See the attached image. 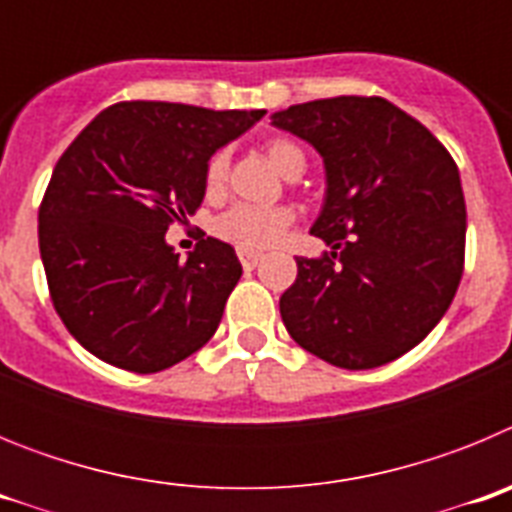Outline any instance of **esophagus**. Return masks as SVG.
Here are the masks:
<instances>
[{
    "label": "esophagus",
    "mask_w": 512,
    "mask_h": 512,
    "mask_svg": "<svg viewBox=\"0 0 512 512\" xmlns=\"http://www.w3.org/2000/svg\"><path fill=\"white\" fill-rule=\"evenodd\" d=\"M238 259H241L243 269H256V266L261 264V259H264V256H261V253H256V251H238Z\"/></svg>",
    "instance_id": "esophagus-1"
}]
</instances>
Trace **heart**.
<instances>
[{
    "mask_svg": "<svg viewBox=\"0 0 512 512\" xmlns=\"http://www.w3.org/2000/svg\"><path fill=\"white\" fill-rule=\"evenodd\" d=\"M264 153L271 166L284 176H292L295 171L305 169V153L297 143L287 138H271L264 143ZM228 153L217 151L207 161L205 169V189L207 194H220L228 179ZM292 223V212L287 207H253L235 205L228 212L217 217L215 233L223 241L243 248V251H261L269 248L284 235V230Z\"/></svg>",
    "mask_w": 512,
    "mask_h": 512,
    "instance_id": "heart-1",
    "label": "heart"
}]
</instances>
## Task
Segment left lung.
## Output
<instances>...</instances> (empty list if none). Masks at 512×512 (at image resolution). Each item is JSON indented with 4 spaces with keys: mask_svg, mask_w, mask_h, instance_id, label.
Segmentation results:
<instances>
[{
    "mask_svg": "<svg viewBox=\"0 0 512 512\" xmlns=\"http://www.w3.org/2000/svg\"><path fill=\"white\" fill-rule=\"evenodd\" d=\"M271 125L323 156L325 202L279 300L289 336L341 369H374L418 346L464 271L467 205L454 158L382 97H333L274 112Z\"/></svg>",
    "mask_w": 512,
    "mask_h": 512,
    "instance_id": "obj_1",
    "label": "left lung"
}]
</instances>
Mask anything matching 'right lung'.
Segmentation results:
<instances>
[{"label": "right lung", "mask_w": 512, "mask_h": 512, "mask_svg": "<svg viewBox=\"0 0 512 512\" xmlns=\"http://www.w3.org/2000/svg\"><path fill=\"white\" fill-rule=\"evenodd\" d=\"M264 115L117 102L63 151L40 202V259L58 318L89 354L153 374L215 336L241 261L217 238L182 261L166 230L202 205L212 153Z\"/></svg>", "instance_id": "1"}]
</instances>
